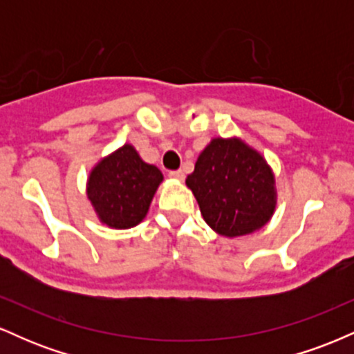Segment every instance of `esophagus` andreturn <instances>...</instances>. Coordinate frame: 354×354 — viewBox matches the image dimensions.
<instances>
[{
	"label": "esophagus",
	"instance_id": "esophagus-1",
	"mask_svg": "<svg viewBox=\"0 0 354 354\" xmlns=\"http://www.w3.org/2000/svg\"><path fill=\"white\" fill-rule=\"evenodd\" d=\"M169 176L174 178V180H185V173L181 169H176V171H169Z\"/></svg>",
	"mask_w": 354,
	"mask_h": 354
}]
</instances>
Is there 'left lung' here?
I'll return each mask as SVG.
<instances>
[{
  "label": "left lung",
  "mask_w": 354,
  "mask_h": 354,
  "mask_svg": "<svg viewBox=\"0 0 354 354\" xmlns=\"http://www.w3.org/2000/svg\"><path fill=\"white\" fill-rule=\"evenodd\" d=\"M186 185L205 221L228 238L265 226L276 206L273 171L261 154L236 138H214L203 149Z\"/></svg>",
  "instance_id": "1"
}]
</instances>
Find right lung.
I'll return each mask as SVG.
<instances>
[{
    "label": "right lung",
    "instance_id": "right-lung-1",
    "mask_svg": "<svg viewBox=\"0 0 354 354\" xmlns=\"http://www.w3.org/2000/svg\"><path fill=\"white\" fill-rule=\"evenodd\" d=\"M163 174L145 163L131 145L101 160L88 180V198L101 223L116 230L143 221Z\"/></svg>",
    "mask_w": 354,
    "mask_h": 354
}]
</instances>
